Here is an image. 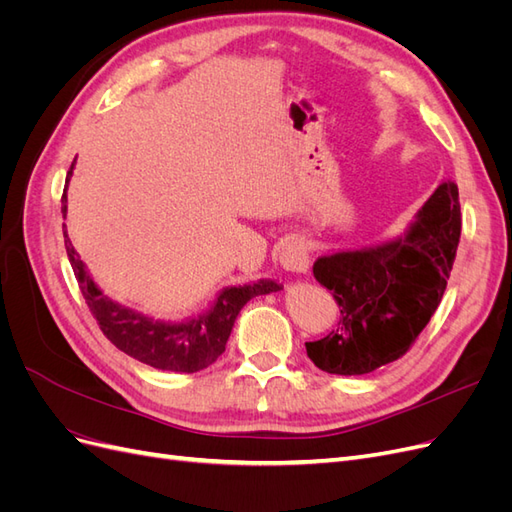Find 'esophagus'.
<instances>
[{
  "label": "esophagus",
  "mask_w": 512,
  "mask_h": 512,
  "mask_svg": "<svg viewBox=\"0 0 512 512\" xmlns=\"http://www.w3.org/2000/svg\"><path fill=\"white\" fill-rule=\"evenodd\" d=\"M280 262L286 271L305 273L309 269V250L303 239H292L282 247Z\"/></svg>",
  "instance_id": "esophagus-1"
}]
</instances>
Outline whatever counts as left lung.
Here are the masks:
<instances>
[{
  "instance_id": "1",
  "label": "left lung",
  "mask_w": 512,
  "mask_h": 512,
  "mask_svg": "<svg viewBox=\"0 0 512 512\" xmlns=\"http://www.w3.org/2000/svg\"><path fill=\"white\" fill-rule=\"evenodd\" d=\"M459 235V192L444 181L401 237L320 256L314 277L333 290L342 316L327 337L305 344L314 365L361 376L404 356L442 301Z\"/></svg>"
}]
</instances>
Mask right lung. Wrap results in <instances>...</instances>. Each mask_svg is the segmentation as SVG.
<instances>
[{
	"label": "right lung",
	"mask_w": 512,
	"mask_h": 512,
	"mask_svg": "<svg viewBox=\"0 0 512 512\" xmlns=\"http://www.w3.org/2000/svg\"><path fill=\"white\" fill-rule=\"evenodd\" d=\"M68 170V179L72 175ZM68 196L64 190L61 196V213L68 211ZM66 228V226H64ZM66 252L70 265L74 269L76 282L85 297L89 312L98 320L106 339H111L121 352H126L132 359L151 365L162 371H179V374H194L218 361V356L226 350V342L230 337L235 320L241 312V307L258 297V294H269L282 290V286L273 280H260L256 284L245 286H230L224 288L218 299L207 312L198 314L185 322H162L153 320L141 312L115 303L91 280V275L85 269V262L76 254L68 232L64 230Z\"/></svg>",
	"instance_id": "right-lung-1"
}]
</instances>
